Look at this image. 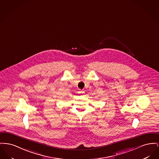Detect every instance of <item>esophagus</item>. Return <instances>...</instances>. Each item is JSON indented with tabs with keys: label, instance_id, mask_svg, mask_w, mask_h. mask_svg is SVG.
Listing matches in <instances>:
<instances>
[{
	"label": "esophagus",
	"instance_id": "obj_1",
	"mask_svg": "<svg viewBox=\"0 0 159 159\" xmlns=\"http://www.w3.org/2000/svg\"><path fill=\"white\" fill-rule=\"evenodd\" d=\"M80 93H84V92H83V91H81V92H80Z\"/></svg>",
	"mask_w": 159,
	"mask_h": 159
}]
</instances>
